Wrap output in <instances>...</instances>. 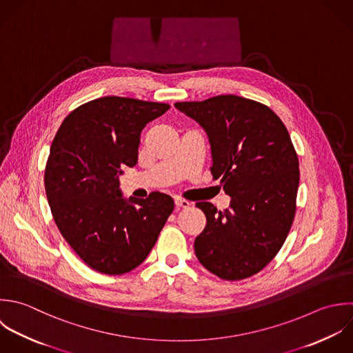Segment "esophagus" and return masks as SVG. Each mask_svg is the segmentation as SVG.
Wrapping results in <instances>:
<instances>
[{
    "instance_id": "obj_1",
    "label": "esophagus",
    "mask_w": 353,
    "mask_h": 353,
    "mask_svg": "<svg viewBox=\"0 0 353 353\" xmlns=\"http://www.w3.org/2000/svg\"><path fill=\"white\" fill-rule=\"evenodd\" d=\"M174 203H176L177 208H183V209H187V208L191 206V202H188V201H185V199H181V198H176V199H174Z\"/></svg>"
}]
</instances>
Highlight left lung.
<instances>
[{"label": "left lung", "mask_w": 353, "mask_h": 353, "mask_svg": "<svg viewBox=\"0 0 353 353\" xmlns=\"http://www.w3.org/2000/svg\"><path fill=\"white\" fill-rule=\"evenodd\" d=\"M174 107L208 133L210 172L231 196L225 210L196 203L206 227L195 254L224 281L250 278L274 260L294 220L300 169L290 134L270 107L235 94Z\"/></svg>", "instance_id": "8db88e82"}]
</instances>
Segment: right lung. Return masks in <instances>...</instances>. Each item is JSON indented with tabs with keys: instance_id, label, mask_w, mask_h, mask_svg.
I'll return each mask as SVG.
<instances>
[{
	"instance_id": "right-lung-1",
	"label": "right lung",
	"mask_w": 353,
	"mask_h": 353,
	"mask_svg": "<svg viewBox=\"0 0 353 353\" xmlns=\"http://www.w3.org/2000/svg\"><path fill=\"white\" fill-rule=\"evenodd\" d=\"M169 108L130 97L94 99L71 111L52 141L43 180L53 220L100 274L139 267L174 209L166 194L125 199L119 190L122 166L137 163L141 130Z\"/></svg>"
}]
</instances>
